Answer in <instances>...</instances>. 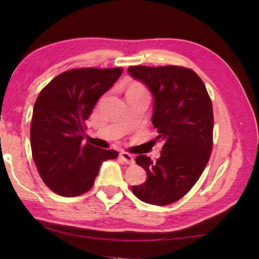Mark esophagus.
Returning <instances> with one entry per match:
<instances>
[{"label": "esophagus", "instance_id": "obj_1", "mask_svg": "<svg viewBox=\"0 0 259 259\" xmlns=\"http://www.w3.org/2000/svg\"><path fill=\"white\" fill-rule=\"evenodd\" d=\"M120 158L124 161V163L128 164V165H133V164L135 163L134 158H133V156L130 153H127V152H121L120 153Z\"/></svg>", "mask_w": 259, "mask_h": 259}]
</instances>
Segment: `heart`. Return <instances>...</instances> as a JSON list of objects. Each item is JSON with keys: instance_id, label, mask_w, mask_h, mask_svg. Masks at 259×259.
I'll return each mask as SVG.
<instances>
[{"instance_id": "heart-1", "label": "heart", "mask_w": 259, "mask_h": 259, "mask_svg": "<svg viewBox=\"0 0 259 259\" xmlns=\"http://www.w3.org/2000/svg\"><path fill=\"white\" fill-rule=\"evenodd\" d=\"M128 93H137V94H146L145 90L142 88V86H138V85H134L132 86L130 89Z\"/></svg>"}]
</instances>
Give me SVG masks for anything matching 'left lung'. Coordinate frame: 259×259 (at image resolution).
Instances as JSON below:
<instances>
[{
  "instance_id": "obj_1",
  "label": "left lung",
  "mask_w": 259,
  "mask_h": 259,
  "mask_svg": "<svg viewBox=\"0 0 259 259\" xmlns=\"http://www.w3.org/2000/svg\"><path fill=\"white\" fill-rule=\"evenodd\" d=\"M127 71L151 92L155 139L164 143L155 162L144 154L137 156L147 179L132 191L148 204L168 205L191 189L209 160L213 106L204 83L190 69L134 66Z\"/></svg>"
}]
</instances>
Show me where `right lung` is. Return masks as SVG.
Listing matches in <instances>:
<instances>
[{"label":"right lung","instance_id":"add662e5","mask_svg":"<svg viewBox=\"0 0 259 259\" xmlns=\"http://www.w3.org/2000/svg\"><path fill=\"white\" fill-rule=\"evenodd\" d=\"M122 72L121 68L69 70L37 96L31 121V150L42 180L57 194L77 197L89 191L103 162L117 156L115 150L82 142L85 121Z\"/></svg>","mask_w":259,"mask_h":259}]
</instances>
